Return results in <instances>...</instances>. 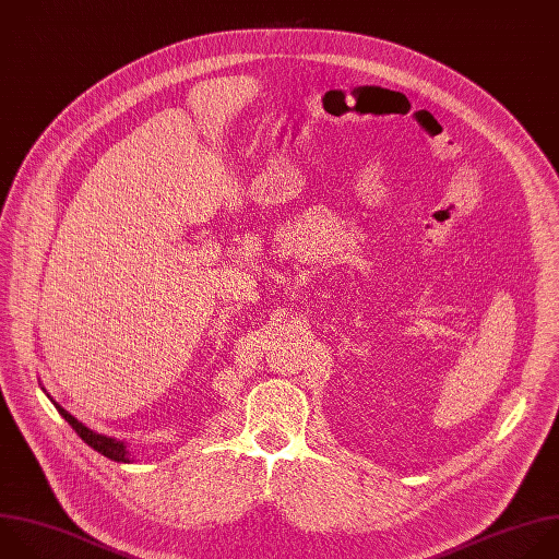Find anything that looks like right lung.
<instances>
[{
	"mask_svg": "<svg viewBox=\"0 0 559 559\" xmlns=\"http://www.w3.org/2000/svg\"><path fill=\"white\" fill-rule=\"evenodd\" d=\"M44 393H46V389H44ZM46 395H48V393H46ZM48 400L55 404V408L59 411V415L76 430V435H79L90 448H94L98 454H103V456H107V459H111V461L131 463V454H129L127 441H120V439H116V437H107V435L94 432L92 428H87L85 424H81L76 417H72V415H70L61 404H57L50 395H48Z\"/></svg>",
	"mask_w": 559,
	"mask_h": 559,
	"instance_id": "1",
	"label": "right lung"
}]
</instances>
